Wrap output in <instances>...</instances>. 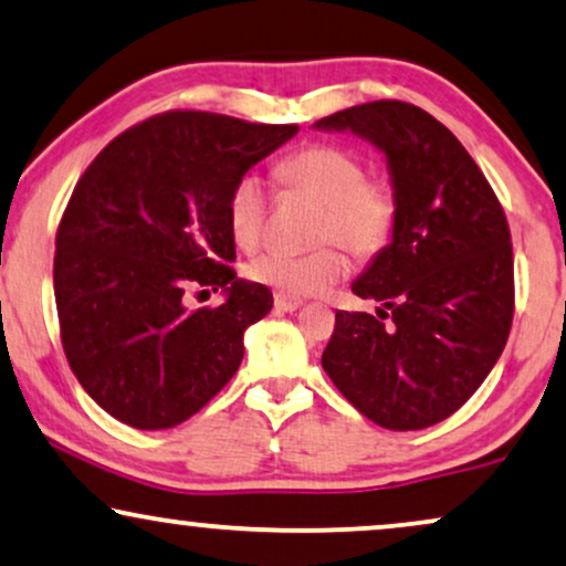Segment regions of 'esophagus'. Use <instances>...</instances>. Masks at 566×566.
<instances>
[{"label": "esophagus", "instance_id": "obj_1", "mask_svg": "<svg viewBox=\"0 0 566 566\" xmlns=\"http://www.w3.org/2000/svg\"><path fill=\"white\" fill-rule=\"evenodd\" d=\"M300 305H303V300L282 295V292H276V295H274V307L279 313H292V311H297Z\"/></svg>", "mask_w": 566, "mask_h": 566}]
</instances>
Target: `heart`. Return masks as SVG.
Wrapping results in <instances>:
<instances>
[{"label": "heart", "instance_id": "obj_1", "mask_svg": "<svg viewBox=\"0 0 566 566\" xmlns=\"http://www.w3.org/2000/svg\"><path fill=\"white\" fill-rule=\"evenodd\" d=\"M282 188L318 200L316 240L342 242L355 255H374L391 240L397 224V196L389 182L366 180V167L339 146H307L279 161ZM269 196L255 175H242L227 200V224L238 245L253 248L263 232ZM347 274V255L326 245L305 255L271 250L250 261L253 282L290 297L318 295Z\"/></svg>", "mask_w": 566, "mask_h": 566}]
</instances>
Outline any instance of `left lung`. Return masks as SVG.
<instances>
[{
	"label": "left lung",
	"instance_id": "obj_1",
	"mask_svg": "<svg viewBox=\"0 0 566 566\" xmlns=\"http://www.w3.org/2000/svg\"><path fill=\"white\" fill-rule=\"evenodd\" d=\"M378 148L397 224L353 292L370 313L336 311L321 366L355 410L389 431H420L460 410L496 366L514 313L506 217L473 156L439 119L370 102L318 119Z\"/></svg>",
	"mask_w": 566,
	"mask_h": 566
}]
</instances>
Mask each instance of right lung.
I'll use <instances>...</instances> for the list:
<instances>
[{
  "instance_id": "right-lung-1",
  "label": "right lung",
  "mask_w": 566,
  "mask_h": 566,
  "mask_svg": "<svg viewBox=\"0 0 566 566\" xmlns=\"http://www.w3.org/2000/svg\"><path fill=\"white\" fill-rule=\"evenodd\" d=\"M297 130L167 112L85 169L56 232L54 297L70 368L112 418L140 431L180 426L238 374L245 328L274 297L227 266V200ZM190 286L221 289L226 303L190 312Z\"/></svg>"
}]
</instances>
